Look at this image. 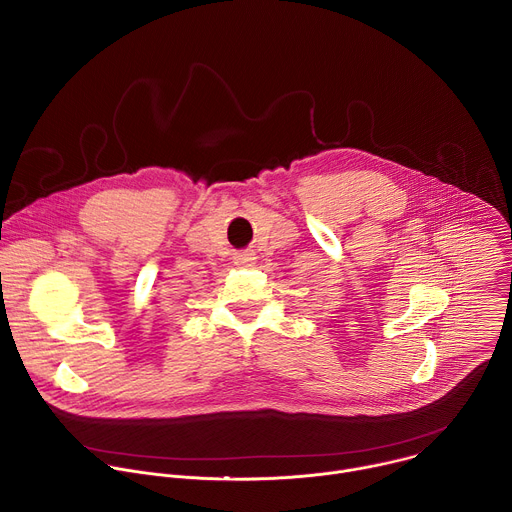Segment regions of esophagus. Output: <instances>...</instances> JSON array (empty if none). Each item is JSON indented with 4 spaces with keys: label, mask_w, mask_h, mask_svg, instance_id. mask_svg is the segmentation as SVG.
Masks as SVG:
<instances>
[{
    "label": "esophagus",
    "mask_w": 512,
    "mask_h": 512,
    "mask_svg": "<svg viewBox=\"0 0 512 512\" xmlns=\"http://www.w3.org/2000/svg\"><path fill=\"white\" fill-rule=\"evenodd\" d=\"M235 265L239 267H251L255 263V253L251 251H241V253H235Z\"/></svg>",
    "instance_id": "34e87169"
}]
</instances>
